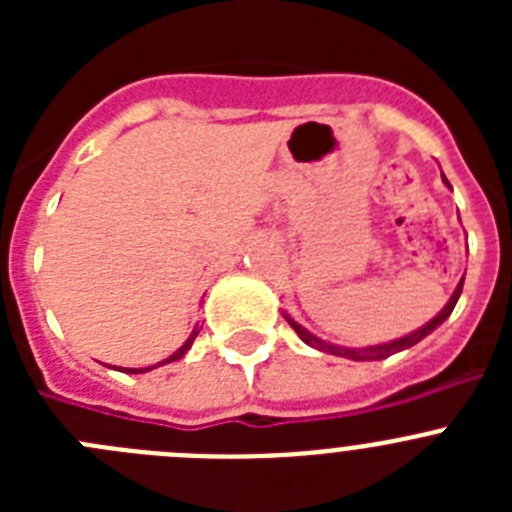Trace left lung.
<instances>
[{"mask_svg":"<svg viewBox=\"0 0 512 512\" xmlns=\"http://www.w3.org/2000/svg\"><path fill=\"white\" fill-rule=\"evenodd\" d=\"M441 176H443V174H441ZM443 182H446V176H443ZM446 184H449V182H446ZM449 187H451V184H449ZM461 287H464V277H461V282L456 284L454 295H451V297H449V302H446V305H443V310L438 312L436 318L428 320V323H425L423 328L413 330V333H408V336L397 338V341L379 343V346H366V348L336 346V343H328V341H323V338L312 336L310 330L302 328V325L297 323L295 318H289L287 312H284V318H287V323L292 325V328H295V333H297V336L302 338V341L307 343V346L318 348V351H325V354H333V356H341V359H354V361H379V359H387V356L397 354V351H405V348L415 346V343L423 341L425 336H431L433 330H436L438 325L443 323V320L449 318L451 310H454V307H456V302H459V295H461Z\"/></svg>","mask_w":512,"mask_h":512,"instance_id":"1","label":"left lung"}]
</instances>
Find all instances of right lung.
Masks as SVG:
<instances>
[{
  "label": "right lung",
  "instance_id": "1",
  "mask_svg": "<svg viewBox=\"0 0 512 512\" xmlns=\"http://www.w3.org/2000/svg\"><path fill=\"white\" fill-rule=\"evenodd\" d=\"M197 333H200V328L194 325V330H192V333H189V338H187V341H184V346L179 348V351H174V354H171L169 359L158 361L156 366H164V364H171V361H179V359H182V356L187 354L189 348H192V343H194V338H197ZM156 366H146V369H125V372H128V374H143V372H151V369H156ZM120 372H122V369H120Z\"/></svg>",
  "mask_w": 512,
  "mask_h": 512
}]
</instances>
